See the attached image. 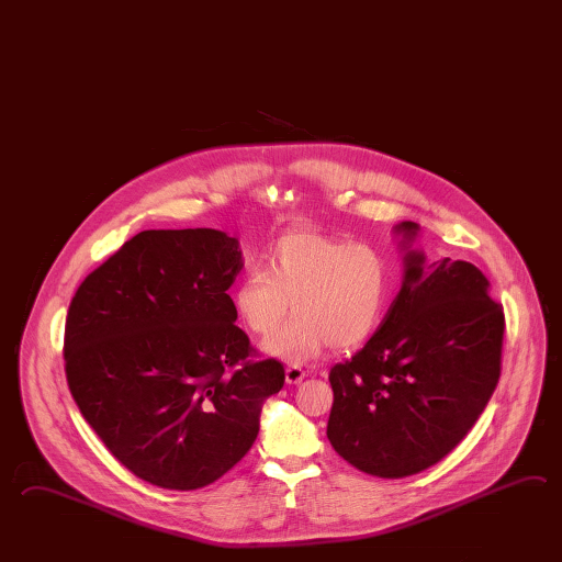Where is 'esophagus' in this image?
I'll list each match as a JSON object with an SVG mask.
<instances>
[{
    "label": "esophagus",
    "instance_id": "34e87169",
    "mask_svg": "<svg viewBox=\"0 0 562 562\" xmlns=\"http://www.w3.org/2000/svg\"><path fill=\"white\" fill-rule=\"evenodd\" d=\"M306 376V372H304V368L296 367V364H290L286 368V382L288 384H300L302 380Z\"/></svg>",
    "mask_w": 562,
    "mask_h": 562
}]
</instances>
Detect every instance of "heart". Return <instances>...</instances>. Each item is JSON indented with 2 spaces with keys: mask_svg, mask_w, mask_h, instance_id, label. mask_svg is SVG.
Listing matches in <instances>:
<instances>
[{
  "mask_svg": "<svg viewBox=\"0 0 562 562\" xmlns=\"http://www.w3.org/2000/svg\"><path fill=\"white\" fill-rule=\"evenodd\" d=\"M389 296L390 266L374 246L304 228L272 241L263 268H248L236 282L232 304L258 336L274 333L290 306L294 316L263 350L302 364L328 344L342 350L368 340Z\"/></svg>",
  "mask_w": 562,
  "mask_h": 562,
  "instance_id": "heart-1",
  "label": "heart"
}]
</instances>
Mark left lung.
Here are the masks:
<instances>
[{
	"label": "left lung",
	"instance_id": "left-lung-1",
	"mask_svg": "<svg viewBox=\"0 0 562 562\" xmlns=\"http://www.w3.org/2000/svg\"><path fill=\"white\" fill-rule=\"evenodd\" d=\"M411 240L418 226L402 222ZM401 292L379 330L330 368L326 435L334 450L380 479L445 459L479 420L501 379L504 312L474 263L408 250Z\"/></svg>",
	"mask_w": 562,
	"mask_h": 562
}]
</instances>
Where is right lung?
I'll use <instances>...</instances> for the list:
<instances>
[{"instance_id":"1","label":"right lung","mask_w":562,"mask_h":562,"mask_svg":"<svg viewBox=\"0 0 562 562\" xmlns=\"http://www.w3.org/2000/svg\"><path fill=\"white\" fill-rule=\"evenodd\" d=\"M238 240L210 228L146 229L86 276L69 304V392L138 479L195 491L240 462L284 367L256 360L228 288Z\"/></svg>"}]
</instances>
